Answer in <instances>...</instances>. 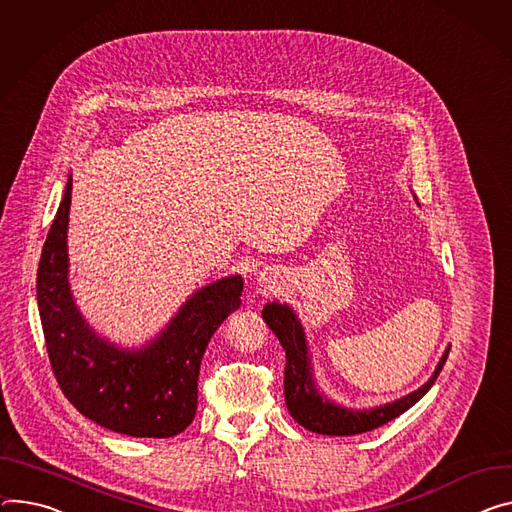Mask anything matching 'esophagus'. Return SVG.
I'll use <instances>...</instances> for the list:
<instances>
[{"label": "esophagus", "mask_w": 512, "mask_h": 512, "mask_svg": "<svg viewBox=\"0 0 512 512\" xmlns=\"http://www.w3.org/2000/svg\"><path fill=\"white\" fill-rule=\"evenodd\" d=\"M261 275H263V282H265V284H267V280H271V273H261ZM273 277H275V275H273Z\"/></svg>", "instance_id": "1"}]
</instances>
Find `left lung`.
Returning <instances> with one entry per match:
<instances>
[{
    "label": "left lung",
    "instance_id": "left-lung-1",
    "mask_svg": "<svg viewBox=\"0 0 512 512\" xmlns=\"http://www.w3.org/2000/svg\"><path fill=\"white\" fill-rule=\"evenodd\" d=\"M261 314H263V320L267 322V327L275 333L277 339H280L286 351V371H284L286 406L298 425L320 435H337V437L359 435L390 423L392 418L406 412L431 390L449 355V349H447L431 380L418 390L410 392L408 396L384 406L369 408V410H351L331 402L327 396H322L316 390L304 329L294 310L288 304L269 302Z\"/></svg>",
    "mask_w": 512,
    "mask_h": 512
}]
</instances>
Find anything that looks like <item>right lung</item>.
<instances>
[{
	"label": "right lung",
	"mask_w": 512,
	"mask_h": 512,
	"mask_svg": "<svg viewBox=\"0 0 512 512\" xmlns=\"http://www.w3.org/2000/svg\"><path fill=\"white\" fill-rule=\"evenodd\" d=\"M71 188L69 177L36 277L53 374L89 421L130 437H173L194 421L202 357L224 318L241 306L243 277L228 275L192 294L149 345L136 351L112 345L85 322L69 288Z\"/></svg>",
	"instance_id": "obj_1"
}]
</instances>
